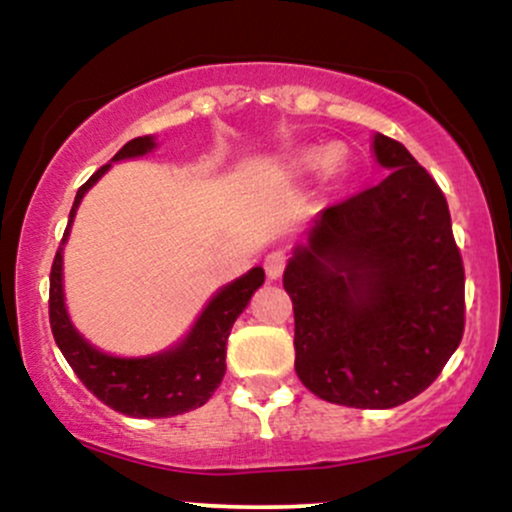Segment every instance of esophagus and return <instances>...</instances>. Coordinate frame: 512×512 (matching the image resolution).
Segmentation results:
<instances>
[{
  "instance_id": "1",
  "label": "esophagus",
  "mask_w": 512,
  "mask_h": 512,
  "mask_svg": "<svg viewBox=\"0 0 512 512\" xmlns=\"http://www.w3.org/2000/svg\"><path fill=\"white\" fill-rule=\"evenodd\" d=\"M286 260H289V257L279 250L269 252V255L264 257V272H267L269 279H279L281 272H284V267H286Z\"/></svg>"
}]
</instances>
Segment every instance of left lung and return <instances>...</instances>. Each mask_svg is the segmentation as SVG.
<instances>
[{"label":"left lung","instance_id":"left-lung-1","mask_svg":"<svg viewBox=\"0 0 512 512\" xmlns=\"http://www.w3.org/2000/svg\"><path fill=\"white\" fill-rule=\"evenodd\" d=\"M390 175L320 214L284 272L296 373L313 395L390 409L426 390L464 332V267L438 182L375 134Z\"/></svg>","mask_w":512,"mask_h":512}]
</instances>
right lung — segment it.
Returning <instances> with one entry per match:
<instances>
[{
    "label": "right lung",
    "instance_id": "obj_1",
    "mask_svg": "<svg viewBox=\"0 0 512 512\" xmlns=\"http://www.w3.org/2000/svg\"><path fill=\"white\" fill-rule=\"evenodd\" d=\"M154 149V139L137 137L127 142L115 154V161L129 156H142ZM103 166L79 187L74 207L69 211V226L79 207L81 197L105 170ZM64 231L62 243L67 240ZM264 284L262 267L250 269L248 274L228 284L211 298L202 317L187 339L175 349L151 358H115L93 349L79 337L64 310L62 296V248L57 250L50 269V327L52 337L60 346L62 356L72 366L76 378L86 385L103 404L120 414L137 416V419H163L178 416L182 411L202 407L221 385L226 373V342L233 322L248 308L252 293Z\"/></svg>",
    "mask_w": 512,
    "mask_h": 512
}]
</instances>
